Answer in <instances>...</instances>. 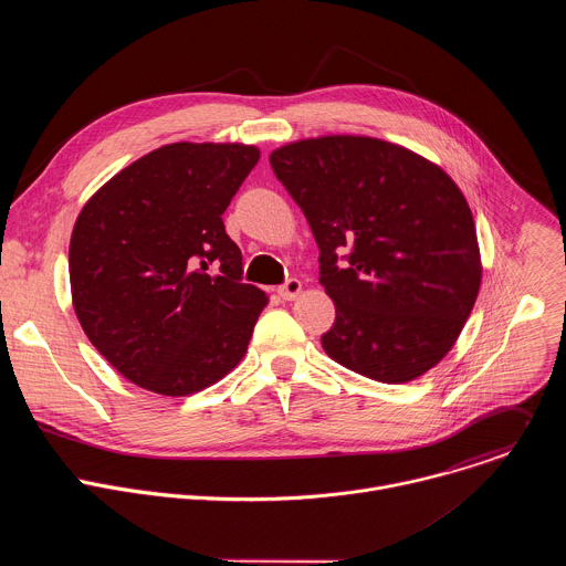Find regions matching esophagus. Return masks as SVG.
Returning a JSON list of instances; mask_svg holds the SVG:
<instances>
[{"label":"esophagus","instance_id":"obj_1","mask_svg":"<svg viewBox=\"0 0 566 566\" xmlns=\"http://www.w3.org/2000/svg\"><path fill=\"white\" fill-rule=\"evenodd\" d=\"M277 293H280L282 300H295V297L302 293V282L293 277V280H289L286 284H282V286L277 289Z\"/></svg>","mask_w":566,"mask_h":566}]
</instances>
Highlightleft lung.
I'll list each match as a JSON object with an SVG mask.
<instances>
[{"mask_svg":"<svg viewBox=\"0 0 566 566\" xmlns=\"http://www.w3.org/2000/svg\"><path fill=\"white\" fill-rule=\"evenodd\" d=\"M319 249L336 304L327 356L378 382H410L454 347L481 286L470 206L430 158L371 136L300 138L271 151ZM350 251L347 270L337 253Z\"/></svg>","mask_w":566,"mask_h":566,"instance_id":"8db88e82","label":"left lung"}]
</instances>
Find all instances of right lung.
I'll return each instance as SVG.
<instances>
[{
	"label": "right lung",
	"instance_id": "add662e5",
	"mask_svg": "<svg viewBox=\"0 0 566 566\" xmlns=\"http://www.w3.org/2000/svg\"><path fill=\"white\" fill-rule=\"evenodd\" d=\"M258 160L255 145L170 143L80 210L69 244L73 311L134 385L188 396L244 358L269 295L241 282V251L221 214Z\"/></svg>",
	"mask_w": 566,
	"mask_h": 566
}]
</instances>
